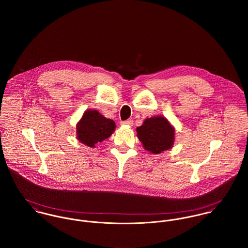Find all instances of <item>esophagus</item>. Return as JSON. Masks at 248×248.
<instances>
[{
    "mask_svg": "<svg viewBox=\"0 0 248 248\" xmlns=\"http://www.w3.org/2000/svg\"><path fill=\"white\" fill-rule=\"evenodd\" d=\"M121 124H122V125H124V126L132 127V126H133V124H134V121H133L132 119H128V120H126V121H122V122H121Z\"/></svg>",
    "mask_w": 248,
    "mask_h": 248,
    "instance_id": "esophagus-1",
    "label": "esophagus"
}]
</instances>
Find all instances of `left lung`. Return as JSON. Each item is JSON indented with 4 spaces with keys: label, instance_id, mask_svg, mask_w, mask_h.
<instances>
[{
    "label": "left lung",
    "instance_id": "obj_1",
    "mask_svg": "<svg viewBox=\"0 0 248 248\" xmlns=\"http://www.w3.org/2000/svg\"><path fill=\"white\" fill-rule=\"evenodd\" d=\"M137 132L142 147L151 154L163 153L171 149L175 142V128L162 115L146 118Z\"/></svg>",
    "mask_w": 248,
    "mask_h": 248
}]
</instances>
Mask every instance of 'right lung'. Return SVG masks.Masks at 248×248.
<instances>
[{
	"mask_svg": "<svg viewBox=\"0 0 248 248\" xmlns=\"http://www.w3.org/2000/svg\"><path fill=\"white\" fill-rule=\"evenodd\" d=\"M115 123L96 109H87L76 124V139L88 147L94 148L114 132Z\"/></svg>",
	"mask_w": 248,
	"mask_h": 248,
	"instance_id": "add662e5",
	"label": "right lung"
}]
</instances>
